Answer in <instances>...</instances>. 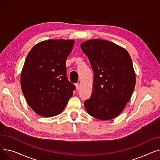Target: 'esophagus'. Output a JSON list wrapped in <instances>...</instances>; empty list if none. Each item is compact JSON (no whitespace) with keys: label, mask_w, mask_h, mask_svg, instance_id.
I'll return each mask as SVG.
<instances>
[{"label":"esophagus","mask_w":160,"mask_h":160,"mask_svg":"<svg viewBox=\"0 0 160 160\" xmlns=\"http://www.w3.org/2000/svg\"><path fill=\"white\" fill-rule=\"evenodd\" d=\"M75 85H76V89H77V90H78V89H79V83H76V84H75Z\"/></svg>","instance_id":"34e87169"}]
</instances>
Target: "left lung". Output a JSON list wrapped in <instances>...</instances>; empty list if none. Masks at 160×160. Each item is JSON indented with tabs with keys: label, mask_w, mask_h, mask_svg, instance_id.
I'll list each match as a JSON object with an SVG mask.
<instances>
[{
	"label": "left lung",
	"mask_w": 160,
	"mask_h": 160,
	"mask_svg": "<svg viewBox=\"0 0 160 160\" xmlns=\"http://www.w3.org/2000/svg\"><path fill=\"white\" fill-rule=\"evenodd\" d=\"M81 48L94 73L93 91L84 107L93 118L113 119L123 111L135 88L132 59L125 49L108 41L89 40Z\"/></svg>",
	"instance_id": "left-lung-1"
}]
</instances>
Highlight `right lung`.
I'll list each match as a JSON object with an SVG mask.
<instances>
[{"label": "right lung", "instance_id": "right-lung-1", "mask_svg": "<svg viewBox=\"0 0 160 160\" xmlns=\"http://www.w3.org/2000/svg\"><path fill=\"white\" fill-rule=\"evenodd\" d=\"M73 40H48L28 54L21 76L24 96L32 109L49 118L61 114L76 90L67 76L66 60Z\"/></svg>", "mask_w": 160, "mask_h": 160}]
</instances>
